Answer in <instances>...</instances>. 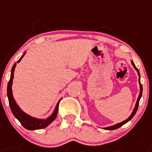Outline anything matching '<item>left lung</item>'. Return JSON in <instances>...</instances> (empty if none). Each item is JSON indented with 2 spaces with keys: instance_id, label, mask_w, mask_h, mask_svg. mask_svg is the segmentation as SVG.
<instances>
[{
  "instance_id": "obj_1",
  "label": "left lung",
  "mask_w": 152,
  "mask_h": 152,
  "mask_svg": "<svg viewBox=\"0 0 152 152\" xmlns=\"http://www.w3.org/2000/svg\"><path fill=\"white\" fill-rule=\"evenodd\" d=\"M131 62H132V66L134 67V69L137 70V73H138V75H139V83H140V95H139V97H138V99H137V103H136V106H135L134 109H133V111H132V113H131V115L129 117V118L126 119V120L123 121L122 122H120V123H118V124H116V125H111V126H109V127H106V128H103L104 129H106V130H113V129H118V128H120L121 126H122L123 125H125V123H127L128 121H129L131 119H132L133 117H134L135 113H137V109H138V106H139V102H140V98H141L142 96V91H143V88H142V85L141 83H140V72H139V70L137 69V68L136 66H135L134 63H133V61H131Z\"/></svg>"
}]
</instances>
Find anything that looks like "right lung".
<instances>
[{"label":"right lung","mask_w":152,"mask_h":152,"mask_svg":"<svg viewBox=\"0 0 152 152\" xmlns=\"http://www.w3.org/2000/svg\"><path fill=\"white\" fill-rule=\"evenodd\" d=\"M24 54L25 53L22 55V57L18 60L17 63H19L21 61V59L23 57ZM15 65H16V63H15L14 65L12 66V68L10 80L8 82V87H7V95H8V102H9V106H10L11 110L12 112L13 115L15 116V118L21 123V125L25 129H27L28 130L42 129L47 127L51 122H53L54 121V119L57 117V112H58V106H59V102L61 99L57 102V106L55 107L54 110H53L52 114L49 118H46V119H39V118H33L31 116L28 115L27 113L23 112L20 108V106H18L16 102L15 101V99H14L12 95V80L13 77H14V71H15Z\"/></svg>","instance_id":"obj_1"}]
</instances>
